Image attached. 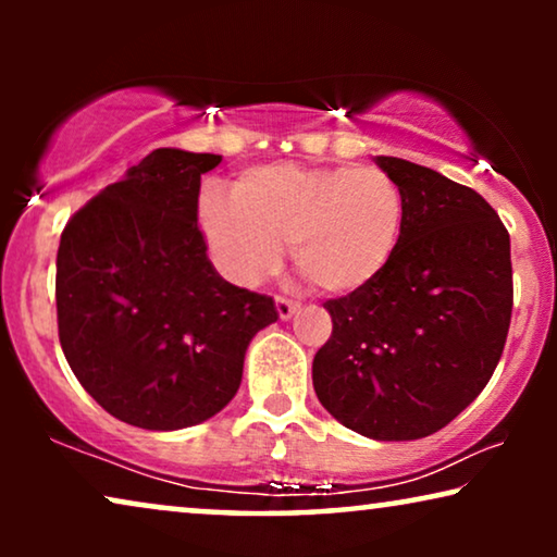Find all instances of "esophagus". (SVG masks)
Returning <instances> with one entry per match:
<instances>
[{
  "instance_id": "obj_1",
  "label": "esophagus",
  "mask_w": 557,
  "mask_h": 557,
  "mask_svg": "<svg viewBox=\"0 0 557 557\" xmlns=\"http://www.w3.org/2000/svg\"><path fill=\"white\" fill-rule=\"evenodd\" d=\"M296 309H299V304L286 299V296H276V311L281 319H292L296 314Z\"/></svg>"
}]
</instances>
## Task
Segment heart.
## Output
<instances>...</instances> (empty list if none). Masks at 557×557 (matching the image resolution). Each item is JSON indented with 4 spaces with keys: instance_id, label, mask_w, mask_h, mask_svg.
Listing matches in <instances>:
<instances>
[{
    "instance_id": "heart-1",
    "label": "heart",
    "mask_w": 557,
    "mask_h": 557,
    "mask_svg": "<svg viewBox=\"0 0 557 557\" xmlns=\"http://www.w3.org/2000/svg\"><path fill=\"white\" fill-rule=\"evenodd\" d=\"M200 231L233 284L253 286L278 269L284 246L319 294L349 296L383 276L400 246L406 197L377 166H250L231 200L205 195Z\"/></svg>"
}]
</instances>
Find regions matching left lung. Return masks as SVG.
Here are the masks:
<instances>
[{"instance_id": "left-lung-1", "label": "left lung", "mask_w": 557, "mask_h": 557, "mask_svg": "<svg viewBox=\"0 0 557 557\" xmlns=\"http://www.w3.org/2000/svg\"><path fill=\"white\" fill-rule=\"evenodd\" d=\"M406 197L400 246L362 292L324 301L332 334L314 355L317 398L375 441L451 423L490 383L512 319L509 233L471 187L377 157Z\"/></svg>"}]
</instances>
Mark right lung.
Listing matches in <instances>:
<instances>
[{"label":"right lung","instance_id":"right-lung-1","mask_svg":"<svg viewBox=\"0 0 557 557\" xmlns=\"http://www.w3.org/2000/svg\"><path fill=\"white\" fill-rule=\"evenodd\" d=\"M220 154L154 149L67 220L58 248V334L86 393L119 421L177 431L238 393L271 296L212 269L197 227L200 177Z\"/></svg>","mask_w":557,"mask_h":557}]
</instances>
